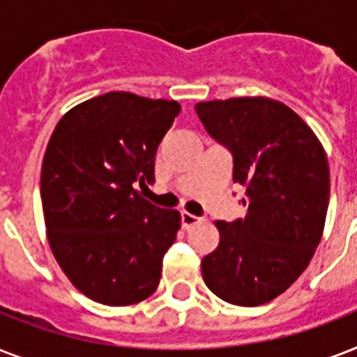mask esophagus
<instances>
[{
	"mask_svg": "<svg viewBox=\"0 0 357 357\" xmlns=\"http://www.w3.org/2000/svg\"><path fill=\"white\" fill-rule=\"evenodd\" d=\"M198 222H202V218L195 217V215H190V213H187V211L181 213V226H183V229H190Z\"/></svg>",
	"mask_w": 357,
	"mask_h": 357,
	"instance_id": "34e87169",
	"label": "esophagus"
}]
</instances>
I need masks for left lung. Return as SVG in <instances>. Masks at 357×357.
Wrapping results in <instances>:
<instances>
[{
	"instance_id": "left-lung-1",
	"label": "left lung",
	"mask_w": 357,
	"mask_h": 357,
	"mask_svg": "<svg viewBox=\"0 0 357 357\" xmlns=\"http://www.w3.org/2000/svg\"><path fill=\"white\" fill-rule=\"evenodd\" d=\"M213 139L234 157L246 215L218 220L220 243L202 259L204 282L235 305H261L287 291L321 243L330 170L310 126L268 98L196 103Z\"/></svg>"
}]
</instances>
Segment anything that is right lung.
<instances>
[{
    "instance_id": "1",
    "label": "right lung",
    "mask_w": 357,
    "mask_h": 357,
    "mask_svg": "<svg viewBox=\"0 0 357 357\" xmlns=\"http://www.w3.org/2000/svg\"><path fill=\"white\" fill-rule=\"evenodd\" d=\"M179 111L172 100L107 92L70 109L47 142V241L70 282L94 302L137 304L159 285L181 218L135 187L155 181V151Z\"/></svg>"
}]
</instances>
